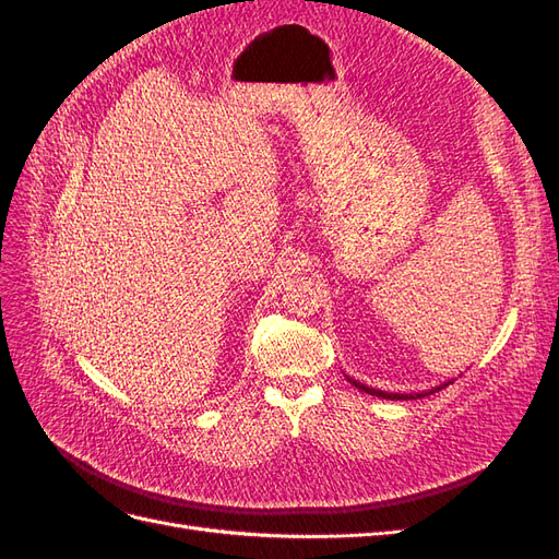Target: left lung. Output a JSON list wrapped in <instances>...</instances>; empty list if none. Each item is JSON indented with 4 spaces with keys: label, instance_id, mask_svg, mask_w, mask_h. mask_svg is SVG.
Returning a JSON list of instances; mask_svg holds the SVG:
<instances>
[{
    "label": "left lung",
    "instance_id": "obj_1",
    "mask_svg": "<svg viewBox=\"0 0 559 559\" xmlns=\"http://www.w3.org/2000/svg\"><path fill=\"white\" fill-rule=\"evenodd\" d=\"M354 386H359L361 392H366V394H370V396H378V399H392V401H408V399H421V396H429V394H433V392H438V389H443V386H448V384H452V382H445V384H438V386H433V389H429V392H417V394H389V392H382V389H373V386H366V384H361V382H357V380H352V378H347Z\"/></svg>",
    "mask_w": 559,
    "mask_h": 559
}]
</instances>
